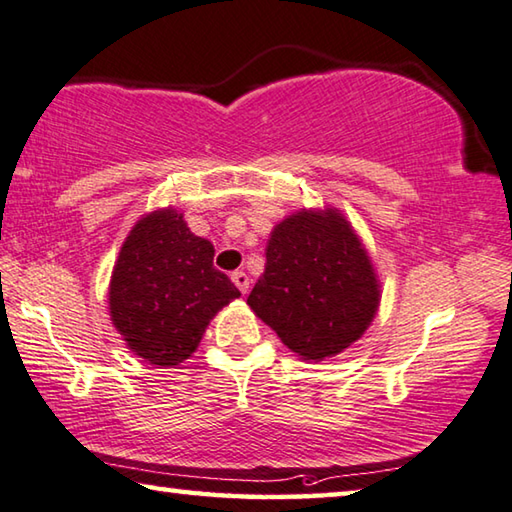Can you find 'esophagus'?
<instances>
[{
	"instance_id": "1",
	"label": "esophagus",
	"mask_w": 512,
	"mask_h": 512,
	"mask_svg": "<svg viewBox=\"0 0 512 512\" xmlns=\"http://www.w3.org/2000/svg\"><path fill=\"white\" fill-rule=\"evenodd\" d=\"M231 281L236 283V288L242 292V294H247L249 292V276L245 274V272H233L231 274Z\"/></svg>"
}]
</instances>
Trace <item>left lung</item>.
I'll return each mask as SVG.
<instances>
[{"instance_id":"1","label":"left lung","mask_w":512,"mask_h":512,"mask_svg":"<svg viewBox=\"0 0 512 512\" xmlns=\"http://www.w3.org/2000/svg\"><path fill=\"white\" fill-rule=\"evenodd\" d=\"M251 310L303 360L342 353L378 312L380 290L360 238L342 213L299 211L276 224Z\"/></svg>"}]
</instances>
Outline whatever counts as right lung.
<instances>
[{
	"label": "right lung",
	"mask_w": 512,
	"mask_h": 512,
	"mask_svg": "<svg viewBox=\"0 0 512 512\" xmlns=\"http://www.w3.org/2000/svg\"><path fill=\"white\" fill-rule=\"evenodd\" d=\"M213 254L175 209L134 224L110 283V315L134 355L155 366L188 360L215 312L240 297Z\"/></svg>",
	"instance_id": "right-lung-1"
}]
</instances>
